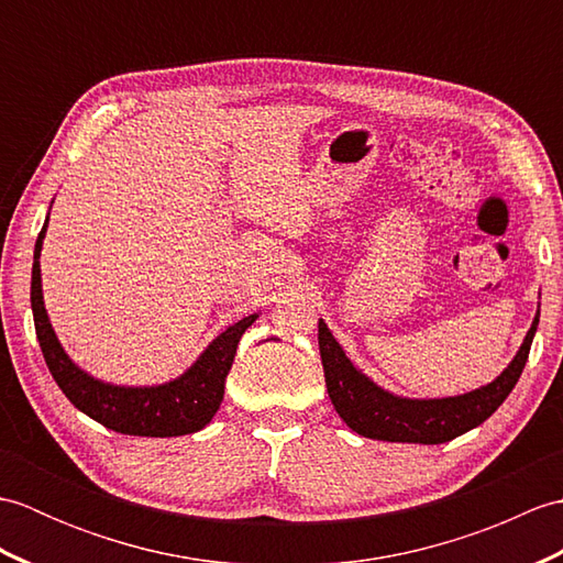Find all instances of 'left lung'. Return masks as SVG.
<instances>
[{
	"label": "left lung",
	"mask_w": 563,
	"mask_h": 563,
	"mask_svg": "<svg viewBox=\"0 0 563 563\" xmlns=\"http://www.w3.org/2000/svg\"><path fill=\"white\" fill-rule=\"evenodd\" d=\"M537 324H540V312L534 314L520 351L492 385L460 394V397L406 399L385 391L365 377L345 357L324 319H319V353L321 365H324L329 399L345 426L355 430L357 435L387 442L440 445V442L454 440L466 430L482 426L506 401L512 387L518 385L525 363H528Z\"/></svg>",
	"instance_id": "8db88e82"
}]
</instances>
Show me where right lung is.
<instances>
[{"label":"right lung","mask_w":563,"mask_h":563,"mask_svg":"<svg viewBox=\"0 0 563 563\" xmlns=\"http://www.w3.org/2000/svg\"><path fill=\"white\" fill-rule=\"evenodd\" d=\"M45 227L35 239L33 251V275H31V309L35 321L43 357L51 369L57 387L65 397L87 413L93 421L115 430L123 435L142 438H174L198 433L218 413L224 397V379L232 369L236 343L242 333L254 324L258 314L244 317L234 327L222 331L198 361L190 365L181 377L164 382L157 387H118L109 382L93 379L79 365L69 361V355L59 345L55 331L47 319L41 288V249Z\"/></svg>","instance_id":"add662e5"}]
</instances>
